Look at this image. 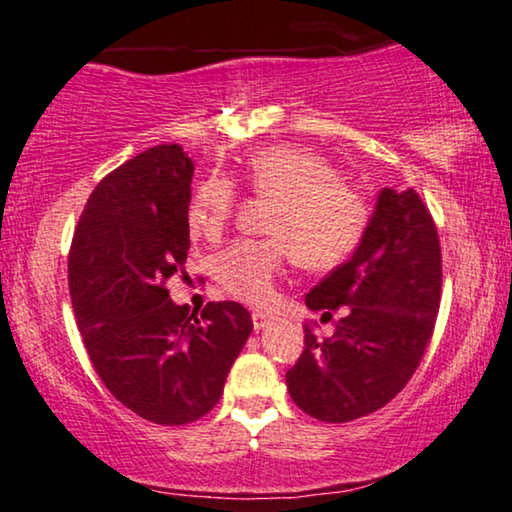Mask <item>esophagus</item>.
I'll return each instance as SVG.
<instances>
[{
  "label": "esophagus",
  "instance_id": "1",
  "mask_svg": "<svg viewBox=\"0 0 512 512\" xmlns=\"http://www.w3.org/2000/svg\"><path fill=\"white\" fill-rule=\"evenodd\" d=\"M267 323H269V313L252 311V325H255V330H264V325Z\"/></svg>",
  "mask_w": 512,
  "mask_h": 512
}]
</instances>
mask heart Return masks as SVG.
<instances>
[{
    "label": "heart",
    "mask_w": 512,
    "mask_h": 512,
    "mask_svg": "<svg viewBox=\"0 0 512 512\" xmlns=\"http://www.w3.org/2000/svg\"><path fill=\"white\" fill-rule=\"evenodd\" d=\"M245 185L260 199L274 201L267 215L269 238L238 241L213 260V274L224 292L252 306H269L276 283L292 257L306 271L342 264L363 238L370 208L335 163L309 147L274 145L252 154L243 168ZM238 206L231 177L208 175L187 206L194 238L217 241Z\"/></svg>",
    "instance_id": "1"
}]
</instances>
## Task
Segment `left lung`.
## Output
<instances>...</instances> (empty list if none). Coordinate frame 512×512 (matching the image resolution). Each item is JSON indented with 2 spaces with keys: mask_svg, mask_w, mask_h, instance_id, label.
I'll return each mask as SVG.
<instances>
[{
  "mask_svg": "<svg viewBox=\"0 0 512 512\" xmlns=\"http://www.w3.org/2000/svg\"><path fill=\"white\" fill-rule=\"evenodd\" d=\"M440 288L431 210L414 189H384L351 260L306 295L311 311H323V323L339 309L342 318L327 339L313 332L316 320L304 325L302 356L285 372L299 410L344 424L391 403L431 342Z\"/></svg>",
  "mask_w": 512,
  "mask_h": 512,
  "instance_id": "left-lung-1",
  "label": "left lung"
}]
</instances>
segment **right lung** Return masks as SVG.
Masks as SVG:
<instances>
[{"label":"right lung","mask_w":512,"mask_h":512,"mask_svg":"<svg viewBox=\"0 0 512 512\" xmlns=\"http://www.w3.org/2000/svg\"><path fill=\"white\" fill-rule=\"evenodd\" d=\"M194 163L159 145L121 163L93 189L74 229L67 281L88 358L107 391L161 426L201 419L252 330L238 302H208L201 316L170 302L185 274Z\"/></svg>","instance_id":"1"}]
</instances>
